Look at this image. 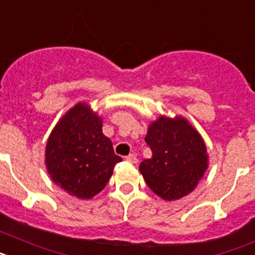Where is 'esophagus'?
<instances>
[{
	"label": "esophagus",
	"instance_id": "obj_1",
	"mask_svg": "<svg viewBox=\"0 0 255 255\" xmlns=\"http://www.w3.org/2000/svg\"><path fill=\"white\" fill-rule=\"evenodd\" d=\"M126 160L129 162V163H137V158H136L134 154H129V155H127V157H126Z\"/></svg>",
	"mask_w": 255,
	"mask_h": 255
}]
</instances>
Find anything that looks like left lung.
I'll list each match as a JSON object with an SVG mask.
<instances>
[{
	"label": "left lung",
	"mask_w": 255,
	"mask_h": 255,
	"mask_svg": "<svg viewBox=\"0 0 255 255\" xmlns=\"http://www.w3.org/2000/svg\"><path fill=\"white\" fill-rule=\"evenodd\" d=\"M151 157L140 163L147 187L164 201H176L192 193L209 167L204 138L187 118L160 115L145 136Z\"/></svg>",
	"instance_id": "obj_1"
}]
</instances>
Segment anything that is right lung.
<instances>
[{
    "instance_id": "add662e5",
    "label": "right lung",
    "mask_w": 255,
    "mask_h": 255,
    "mask_svg": "<svg viewBox=\"0 0 255 255\" xmlns=\"http://www.w3.org/2000/svg\"><path fill=\"white\" fill-rule=\"evenodd\" d=\"M121 160L102 133V117L87 102H78L57 122L45 147L51 180L79 200L100 193Z\"/></svg>"
}]
</instances>
